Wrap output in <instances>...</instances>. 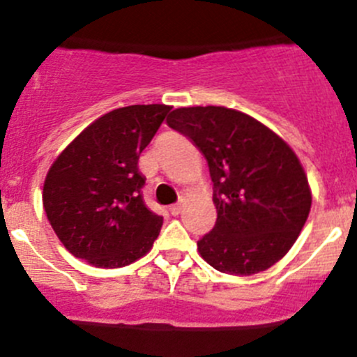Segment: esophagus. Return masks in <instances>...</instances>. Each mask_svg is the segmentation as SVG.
I'll use <instances>...</instances> for the list:
<instances>
[{
	"instance_id": "esophagus-1",
	"label": "esophagus",
	"mask_w": 357,
	"mask_h": 357,
	"mask_svg": "<svg viewBox=\"0 0 357 357\" xmlns=\"http://www.w3.org/2000/svg\"><path fill=\"white\" fill-rule=\"evenodd\" d=\"M169 212H171L172 215H178L179 212H181V205H179V204L171 205V207H169Z\"/></svg>"
}]
</instances>
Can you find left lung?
Wrapping results in <instances>:
<instances>
[{"mask_svg": "<svg viewBox=\"0 0 357 357\" xmlns=\"http://www.w3.org/2000/svg\"><path fill=\"white\" fill-rule=\"evenodd\" d=\"M167 126L204 153L214 183L218 219L197 242L202 259L235 276L276 264L301 235L312 202L289 143L257 119L226 107L176 109Z\"/></svg>", "mask_w": 357, "mask_h": 357, "instance_id": "obj_1", "label": "left lung"}]
</instances>
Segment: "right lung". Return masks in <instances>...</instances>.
<instances>
[{
  "instance_id": "right-lung-1",
  "label": "right lung",
  "mask_w": 357,
  "mask_h": 357,
  "mask_svg": "<svg viewBox=\"0 0 357 357\" xmlns=\"http://www.w3.org/2000/svg\"><path fill=\"white\" fill-rule=\"evenodd\" d=\"M171 109L153 103L112 110L55 158L43 207L74 257L96 268H122L152 248L162 218L143 202L138 158Z\"/></svg>"
}]
</instances>
